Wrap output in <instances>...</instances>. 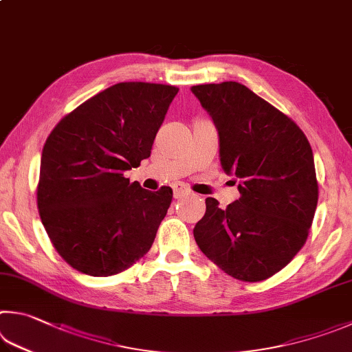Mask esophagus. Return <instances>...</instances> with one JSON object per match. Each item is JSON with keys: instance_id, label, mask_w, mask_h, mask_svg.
I'll return each instance as SVG.
<instances>
[{"instance_id": "esophagus-1", "label": "esophagus", "mask_w": 352, "mask_h": 352, "mask_svg": "<svg viewBox=\"0 0 352 352\" xmlns=\"http://www.w3.org/2000/svg\"><path fill=\"white\" fill-rule=\"evenodd\" d=\"M172 189H174V197L175 198H182V197L190 195V190L186 186H184V184H182V183H175L174 186H172Z\"/></svg>"}]
</instances>
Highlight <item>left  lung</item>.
<instances>
[{"mask_svg":"<svg viewBox=\"0 0 352 352\" xmlns=\"http://www.w3.org/2000/svg\"><path fill=\"white\" fill-rule=\"evenodd\" d=\"M190 91L212 117L221 168L237 178L240 192L226 209L206 198L195 241L228 276L261 282L282 271L308 239L318 200L311 144L287 115L237 81Z\"/></svg>","mask_w":352,"mask_h":352,"instance_id":"8db88e82","label":"left lung"}]
</instances>
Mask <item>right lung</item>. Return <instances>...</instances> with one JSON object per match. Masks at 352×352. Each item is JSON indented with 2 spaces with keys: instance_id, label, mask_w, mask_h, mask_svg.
I'll return each instance as SVG.
<instances>
[{
  "instance_id": "1",
  "label": "right lung",
  "mask_w": 352,
  "mask_h": 352,
  "mask_svg": "<svg viewBox=\"0 0 352 352\" xmlns=\"http://www.w3.org/2000/svg\"><path fill=\"white\" fill-rule=\"evenodd\" d=\"M178 89L118 82L94 95L44 143L36 203L61 258L92 277L126 271L149 251L172 201V189L151 192L124 172L151 157Z\"/></svg>"
}]
</instances>
